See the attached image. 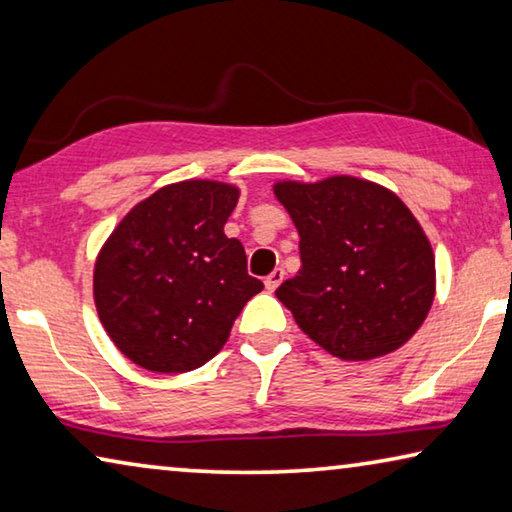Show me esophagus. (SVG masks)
Segmentation results:
<instances>
[{"mask_svg": "<svg viewBox=\"0 0 512 512\" xmlns=\"http://www.w3.org/2000/svg\"><path fill=\"white\" fill-rule=\"evenodd\" d=\"M285 280V271L282 269H275L271 275H266V280H264V285H266V289L269 291H275L280 287V282Z\"/></svg>", "mask_w": 512, "mask_h": 512, "instance_id": "esophagus-1", "label": "esophagus"}]
</instances>
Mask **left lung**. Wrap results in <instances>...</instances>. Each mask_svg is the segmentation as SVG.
<instances>
[{
	"label": "left lung",
	"instance_id": "8db88e82",
	"mask_svg": "<svg viewBox=\"0 0 512 512\" xmlns=\"http://www.w3.org/2000/svg\"><path fill=\"white\" fill-rule=\"evenodd\" d=\"M273 193L300 237V269L275 289L298 328L353 362L408 342L431 312L435 255L405 202L351 175L280 180Z\"/></svg>",
	"mask_w": 512,
	"mask_h": 512
}]
</instances>
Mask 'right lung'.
Segmentation results:
<instances>
[{
	"instance_id": "right-lung-1",
	"label": "right lung",
	"mask_w": 512,
	"mask_h": 512,
	"mask_svg": "<svg viewBox=\"0 0 512 512\" xmlns=\"http://www.w3.org/2000/svg\"><path fill=\"white\" fill-rule=\"evenodd\" d=\"M237 202V186L216 180L161 186L129 209L97 253V316L141 369L202 367L225 346L243 305L264 289L248 275L241 241L223 232Z\"/></svg>"
}]
</instances>
